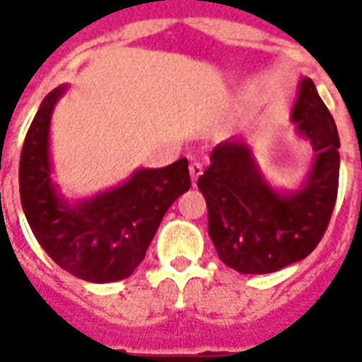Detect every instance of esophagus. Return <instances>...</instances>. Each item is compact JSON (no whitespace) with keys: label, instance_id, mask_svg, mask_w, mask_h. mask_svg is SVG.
Here are the masks:
<instances>
[{"label":"esophagus","instance_id":"esophagus-1","mask_svg":"<svg viewBox=\"0 0 362 362\" xmlns=\"http://www.w3.org/2000/svg\"><path fill=\"white\" fill-rule=\"evenodd\" d=\"M189 175H192V180L193 184H195L199 176L203 175V165L199 163V161H193V163L189 165Z\"/></svg>","mask_w":362,"mask_h":362}]
</instances>
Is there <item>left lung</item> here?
Masks as SVG:
<instances>
[{
	"label": "left lung",
	"instance_id": "8db88e82",
	"mask_svg": "<svg viewBox=\"0 0 362 362\" xmlns=\"http://www.w3.org/2000/svg\"><path fill=\"white\" fill-rule=\"evenodd\" d=\"M291 124L314 148L297 187L269 182L244 136L216 144L210 167L197 180L216 252L242 274H269L303 261L320 244L337 203L340 139L308 76L298 82Z\"/></svg>",
	"mask_w": 362,
	"mask_h": 362
}]
</instances>
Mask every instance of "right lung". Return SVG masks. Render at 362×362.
I'll use <instances>...</instances> for the list:
<instances>
[{
	"mask_svg": "<svg viewBox=\"0 0 362 362\" xmlns=\"http://www.w3.org/2000/svg\"><path fill=\"white\" fill-rule=\"evenodd\" d=\"M67 86L42 99L20 156L25 220L54 263L93 284L124 280L141 264L169 206L192 186L187 159L161 169H135L95 195L69 199L54 180L50 124Z\"/></svg>",
	"mask_w": 362,
	"mask_h": 362,
	"instance_id": "1",
	"label": "right lung"
}]
</instances>
